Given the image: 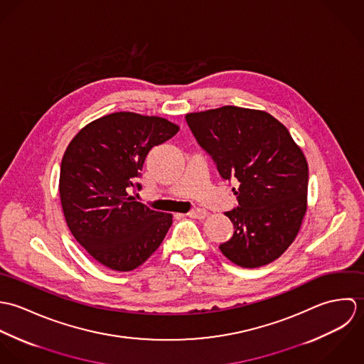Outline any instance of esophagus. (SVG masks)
Here are the masks:
<instances>
[{
  "mask_svg": "<svg viewBox=\"0 0 364 364\" xmlns=\"http://www.w3.org/2000/svg\"><path fill=\"white\" fill-rule=\"evenodd\" d=\"M188 215L192 217V218H199V220H202V218H205V217L208 215V211H206L205 208H193L192 211L188 213Z\"/></svg>",
  "mask_w": 364,
  "mask_h": 364,
  "instance_id": "obj_1",
  "label": "esophagus"
}]
</instances>
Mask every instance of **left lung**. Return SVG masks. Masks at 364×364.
<instances>
[{
  "label": "left lung",
  "mask_w": 364,
  "mask_h": 364,
  "mask_svg": "<svg viewBox=\"0 0 364 364\" xmlns=\"http://www.w3.org/2000/svg\"><path fill=\"white\" fill-rule=\"evenodd\" d=\"M223 179L237 178L238 208L225 215L231 240L218 248L242 267L277 259L296 240L307 211L309 164L289 130L263 110L223 106L185 116Z\"/></svg>",
  "instance_id": "obj_1"
}]
</instances>
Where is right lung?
Returning a JSON list of instances; mask_svg holds the SVG:
<instances>
[{
	"instance_id": "obj_1",
	"label": "right lung",
	"mask_w": 364,
	"mask_h": 364,
	"mask_svg": "<svg viewBox=\"0 0 364 364\" xmlns=\"http://www.w3.org/2000/svg\"><path fill=\"white\" fill-rule=\"evenodd\" d=\"M179 132L158 116L116 112L102 116L68 144L60 168L65 223L81 247L106 267L129 272L164 241L172 214L136 202V183L150 150Z\"/></svg>"
}]
</instances>
